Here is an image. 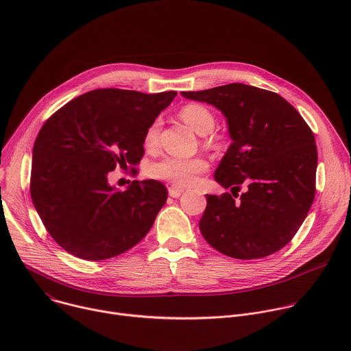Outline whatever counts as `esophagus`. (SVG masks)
<instances>
[{"label":"esophagus","instance_id":"34e87169","mask_svg":"<svg viewBox=\"0 0 351 351\" xmlns=\"http://www.w3.org/2000/svg\"><path fill=\"white\" fill-rule=\"evenodd\" d=\"M182 193H183V189H180V187H178V186H173V184L169 186V195H171V197H175V198H176V197H179Z\"/></svg>","mask_w":351,"mask_h":351}]
</instances>
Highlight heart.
<instances>
[{
	"label": "heart",
	"mask_w": 351,
	"mask_h": 351,
	"mask_svg": "<svg viewBox=\"0 0 351 351\" xmlns=\"http://www.w3.org/2000/svg\"><path fill=\"white\" fill-rule=\"evenodd\" d=\"M180 118L193 128L198 134H206L204 141L210 147H217L219 144V137L217 134L210 133L215 126V115L213 111L203 106V104H186L180 112ZM160 132H161V122L160 119H156L148 125L144 133V145L147 148H154L158 144L160 140ZM208 162L202 157L194 158H178V157H164L152 165L148 167L147 172L148 175L171 182L173 186H190L193 184L198 175H202L208 171Z\"/></svg>",
	"instance_id": "heart-1"
}]
</instances>
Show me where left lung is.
I'll return each instance as SVG.
<instances>
[{
	"mask_svg": "<svg viewBox=\"0 0 351 351\" xmlns=\"http://www.w3.org/2000/svg\"><path fill=\"white\" fill-rule=\"evenodd\" d=\"M182 95L221 110L233 140L215 171V180L232 194H207L199 232L217 252L237 260L279 252L315 197L313 130L283 97L254 86L230 83Z\"/></svg>",
	"mask_w": 351,
	"mask_h": 351,
	"instance_id": "left-lung-1",
	"label": "left lung"
}]
</instances>
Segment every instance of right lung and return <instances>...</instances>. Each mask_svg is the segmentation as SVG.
<instances>
[{
  "label": "right lung",
  "instance_id": "1",
  "mask_svg": "<svg viewBox=\"0 0 351 351\" xmlns=\"http://www.w3.org/2000/svg\"><path fill=\"white\" fill-rule=\"evenodd\" d=\"M176 94L97 88L44 122L33 147L30 195L65 252L87 261L108 260L152 229L167 203V187L133 180L119 190L108 184V175L143 158L145 129Z\"/></svg>",
  "mask_w": 351,
  "mask_h": 351
}]
</instances>
